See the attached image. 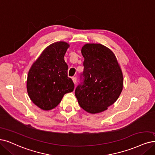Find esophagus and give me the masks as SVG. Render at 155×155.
<instances>
[{"label": "esophagus", "mask_w": 155, "mask_h": 155, "mask_svg": "<svg viewBox=\"0 0 155 155\" xmlns=\"http://www.w3.org/2000/svg\"><path fill=\"white\" fill-rule=\"evenodd\" d=\"M72 80H73V83L74 84V85H75V84H76V82H77V77H73V78H72Z\"/></svg>", "instance_id": "1"}]
</instances>
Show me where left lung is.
<instances>
[{"instance_id": "obj_1", "label": "left lung", "mask_w": 155, "mask_h": 155, "mask_svg": "<svg viewBox=\"0 0 155 155\" xmlns=\"http://www.w3.org/2000/svg\"><path fill=\"white\" fill-rule=\"evenodd\" d=\"M81 52L84 58V78L74 94L79 105L88 113L104 112L122 92L121 68L113 51L101 44H85Z\"/></svg>"}]
</instances>
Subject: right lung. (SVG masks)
<instances>
[{"instance_id":"right-lung-1","label":"right lung","mask_w":155,"mask_h":155,"mask_svg":"<svg viewBox=\"0 0 155 155\" xmlns=\"http://www.w3.org/2000/svg\"><path fill=\"white\" fill-rule=\"evenodd\" d=\"M70 45L58 41L50 45L31 66L27 90L31 101L44 110L53 109L74 85L68 77V66L64 57Z\"/></svg>"}]
</instances>
